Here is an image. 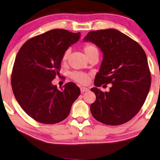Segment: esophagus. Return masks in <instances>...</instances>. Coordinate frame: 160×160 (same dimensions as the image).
<instances>
[{"instance_id": "1", "label": "esophagus", "mask_w": 160, "mask_h": 160, "mask_svg": "<svg viewBox=\"0 0 160 160\" xmlns=\"http://www.w3.org/2000/svg\"><path fill=\"white\" fill-rule=\"evenodd\" d=\"M80 91H81V93H84V92H88V91H89V89H88V88H87V87H80Z\"/></svg>"}]
</instances>
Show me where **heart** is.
Listing matches in <instances>:
<instances>
[{
	"mask_svg": "<svg viewBox=\"0 0 160 160\" xmlns=\"http://www.w3.org/2000/svg\"><path fill=\"white\" fill-rule=\"evenodd\" d=\"M83 50L87 56V58H88L89 56L94 54L98 55V48L93 44H86L84 46ZM69 55L70 50L67 49L64 53L62 59H63L64 61H66L68 59ZM71 77L72 79L81 84H87L89 80V75L84 73H82V72H73V73L71 74Z\"/></svg>",
	"mask_w": 160,
	"mask_h": 160,
	"instance_id": "1",
	"label": "heart"
}]
</instances>
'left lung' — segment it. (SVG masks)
I'll return each instance as SVG.
<instances>
[{
	"instance_id": "obj_1",
	"label": "left lung",
	"mask_w": 160,
	"mask_h": 160,
	"mask_svg": "<svg viewBox=\"0 0 160 160\" xmlns=\"http://www.w3.org/2000/svg\"><path fill=\"white\" fill-rule=\"evenodd\" d=\"M83 41L94 43L102 52V63L95 77L96 87L91 89L96 96L90 106L92 116L109 126L126 123L138 113L151 87L144 51L135 41L112 28L91 31ZM109 83L112 87L108 92L98 88Z\"/></svg>"
}]
</instances>
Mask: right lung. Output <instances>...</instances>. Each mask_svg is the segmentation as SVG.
I'll return each instance as SVG.
<instances>
[{
    "label": "right lung",
    "mask_w": 160,
    "mask_h": 160,
    "mask_svg": "<svg viewBox=\"0 0 160 160\" xmlns=\"http://www.w3.org/2000/svg\"><path fill=\"white\" fill-rule=\"evenodd\" d=\"M80 32L54 29L24 43L16 57L11 84L22 109L37 121L54 124L64 120L80 94L73 82L61 89L52 83L59 73L64 52L78 42Z\"/></svg>",
    "instance_id": "add662e5"
}]
</instances>
